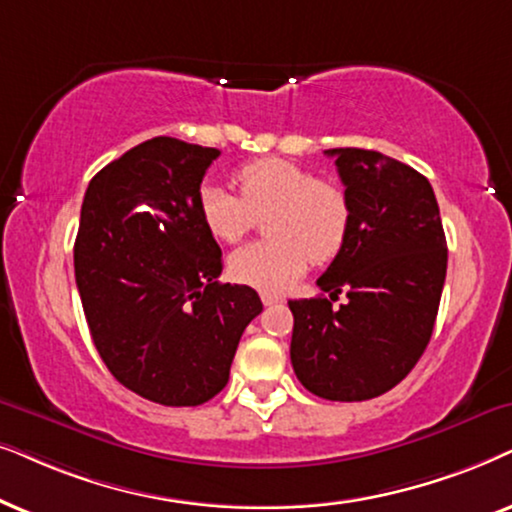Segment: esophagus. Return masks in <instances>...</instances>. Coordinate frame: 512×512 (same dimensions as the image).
<instances>
[{
	"instance_id": "1",
	"label": "esophagus",
	"mask_w": 512,
	"mask_h": 512,
	"mask_svg": "<svg viewBox=\"0 0 512 512\" xmlns=\"http://www.w3.org/2000/svg\"><path fill=\"white\" fill-rule=\"evenodd\" d=\"M283 299L278 295H271V292H262V304L264 306H274V304H281Z\"/></svg>"
}]
</instances>
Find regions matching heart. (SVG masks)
<instances>
[{"instance_id": "heart-1", "label": "heart", "mask_w": 512, "mask_h": 512, "mask_svg": "<svg viewBox=\"0 0 512 512\" xmlns=\"http://www.w3.org/2000/svg\"><path fill=\"white\" fill-rule=\"evenodd\" d=\"M241 196L220 185H203L199 215L208 234L238 243L267 215V241L243 245L229 257V274L238 283L264 292H281L313 264L335 260L351 231L353 208L346 189L316 177L302 163L267 156L236 170Z\"/></svg>"}]
</instances>
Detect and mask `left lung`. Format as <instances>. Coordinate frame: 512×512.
Segmentation results:
<instances>
[{
  "label": "left lung",
  "instance_id": "obj_1",
  "mask_svg": "<svg viewBox=\"0 0 512 512\" xmlns=\"http://www.w3.org/2000/svg\"><path fill=\"white\" fill-rule=\"evenodd\" d=\"M351 199L344 250L318 288L288 302L290 360L306 391L358 403L400 384L431 342L447 274V241L431 182L372 149H327ZM342 291L350 302L331 309Z\"/></svg>",
  "mask_w": 512,
  "mask_h": 512
}]
</instances>
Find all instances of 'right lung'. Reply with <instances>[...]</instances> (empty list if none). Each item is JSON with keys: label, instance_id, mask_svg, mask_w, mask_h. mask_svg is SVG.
Listing matches in <instances>:
<instances>
[{"label": "right lung", "instance_id": "add662e5", "mask_svg": "<svg viewBox=\"0 0 512 512\" xmlns=\"http://www.w3.org/2000/svg\"><path fill=\"white\" fill-rule=\"evenodd\" d=\"M220 149L152 138L88 182L74 276L102 363L166 407L208 403L227 386L243 330L262 313L248 285L220 283L222 250L199 215Z\"/></svg>", "mask_w": 512, "mask_h": 512}]
</instances>
